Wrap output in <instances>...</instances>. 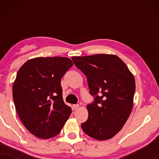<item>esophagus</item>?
<instances>
[{
    "mask_svg": "<svg viewBox=\"0 0 159 159\" xmlns=\"http://www.w3.org/2000/svg\"><path fill=\"white\" fill-rule=\"evenodd\" d=\"M80 107V106H79V104H74V105L72 106V108L74 110H76V109H77L78 108Z\"/></svg>",
    "mask_w": 159,
    "mask_h": 159,
    "instance_id": "1",
    "label": "esophagus"
}]
</instances>
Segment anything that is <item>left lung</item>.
Instances as JSON below:
<instances>
[{
    "mask_svg": "<svg viewBox=\"0 0 159 159\" xmlns=\"http://www.w3.org/2000/svg\"><path fill=\"white\" fill-rule=\"evenodd\" d=\"M71 59L86 75L90 93L94 97L87 106L88 118L81 125L82 130L98 140L113 138L132 111L135 91L133 75L115 55L73 56Z\"/></svg>",
    "mask_w": 159,
    "mask_h": 159,
    "instance_id": "left-lung-1",
    "label": "left lung"
}]
</instances>
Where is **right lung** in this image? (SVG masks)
<instances>
[{"label":"right lung","instance_id":"add662e5","mask_svg":"<svg viewBox=\"0 0 159 159\" xmlns=\"http://www.w3.org/2000/svg\"><path fill=\"white\" fill-rule=\"evenodd\" d=\"M72 65L66 57H38L28 60L17 72L13 84L15 108L34 135L43 139L57 135L70 116L61 79Z\"/></svg>","mask_w":159,"mask_h":159}]
</instances>
